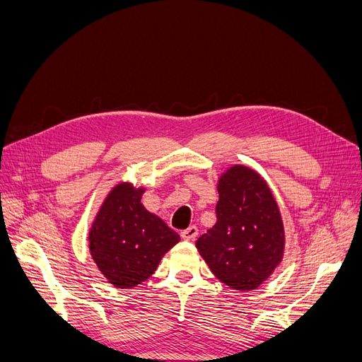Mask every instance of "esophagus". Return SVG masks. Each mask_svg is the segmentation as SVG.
<instances>
[{
    "label": "esophagus",
    "mask_w": 362,
    "mask_h": 362,
    "mask_svg": "<svg viewBox=\"0 0 362 362\" xmlns=\"http://www.w3.org/2000/svg\"><path fill=\"white\" fill-rule=\"evenodd\" d=\"M181 237L184 240H194L196 237H198V228H196L194 225L189 226L187 229H184V231H181Z\"/></svg>",
    "instance_id": "obj_1"
}]
</instances>
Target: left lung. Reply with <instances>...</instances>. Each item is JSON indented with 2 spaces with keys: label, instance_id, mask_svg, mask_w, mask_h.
Listing matches in <instances>:
<instances>
[{
  "label": "left lung",
  "instance_id": "obj_1",
  "mask_svg": "<svg viewBox=\"0 0 362 362\" xmlns=\"http://www.w3.org/2000/svg\"><path fill=\"white\" fill-rule=\"evenodd\" d=\"M208 267L234 290H254L279 264L284 226L278 205L258 173L243 166L218 181L216 225L196 242Z\"/></svg>",
  "mask_w": 362,
  "mask_h": 362
}]
</instances>
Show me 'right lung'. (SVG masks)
I'll list each match as a JSON object with an SVG mask.
<instances>
[{
  "mask_svg": "<svg viewBox=\"0 0 362 362\" xmlns=\"http://www.w3.org/2000/svg\"><path fill=\"white\" fill-rule=\"evenodd\" d=\"M144 189L119 184L107 196L89 234L90 254L103 275L131 288L156 272L180 235L140 204Z\"/></svg>",
  "mask_w": 362,
  "mask_h": 362,
  "instance_id": "add662e5",
  "label": "right lung"
}]
</instances>
